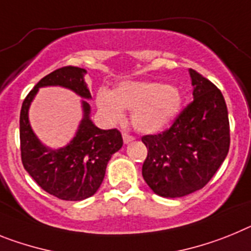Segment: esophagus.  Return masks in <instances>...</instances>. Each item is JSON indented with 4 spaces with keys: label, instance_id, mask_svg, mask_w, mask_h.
I'll use <instances>...</instances> for the list:
<instances>
[{
    "label": "esophagus",
    "instance_id": "obj_1",
    "mask_svg": "<svg viewBox=\"0 0 251 251\" xmlns=\"http://www.w3.org/2000/svg\"><path fill=\"white\" fill-rule=\"evenodd\" d=\"M123 139H124V141H125V143L127 144V143H130V141L134 140V136H131V135H128L127 132H123Z\"/></svg>",
    "mask_w": 251,
    "mask_h": 251
}]
</instances>
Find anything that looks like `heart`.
<instances>
[{
    "instance_id": "1",
    "label": "heart",
    "mask_w": 251,
    "mask_h": 251,
    "mask_svg": "<svg viewBox=\"0 0 251 251\" xmlns=\"http://www.w3.org/2000/svg\"><path fill=\"white\" fill-rule=\"evenodd\" d=\"M96 103L106 123H123L125 110H130L132 126L138 131L152 134L164 130L177 117L182 93L177 87L158 82H124L113 92L100 88Z\"/></svg>"
}]
</instances>
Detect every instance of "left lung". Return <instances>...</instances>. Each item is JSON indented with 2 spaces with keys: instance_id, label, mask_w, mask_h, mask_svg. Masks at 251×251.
Instances as JSON below:
<instances>
[{
  "instance_id": "1",
  "label": "left lung",
  "mask_w": 251,
  "mask_h": 251,
  "mask_svg": "<svg viewBox=\"0 0 251 251\" xmlns=\"http://www.w3.org/2000/svg\"><path fill=\"white\" fill-rule=\"evenodd\" d=\"M189 74L193 101L171 127L141 138L148 149L144 180L162 197H183L203 188L230 148L228 113L221 91L195 69Z\"/></svg>"
}]
</instances>
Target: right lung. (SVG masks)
<instances>
[{"label": "right lung", "mask_w": 251, "mask_h": 251, "mask_svg": "<svg viewBox=\"0 0 251 251\" xmlns=\"http://www.w3.org/2000/svg\"><path fill=\"white\" fill-rule=\"evenodd\" d=\"M86 69L63 67L41 78L26 96L20 112L21 160L26 172L41 188L64 201H82L101 186L108 160L123 147L117 128L101 130L89 120L91 107L82 101L83 119L73 140L58 150L39 141L29 123V107L40 87L60 86L72 89L83 99H91L84 82Z\"/></svg>", "instance_id": "1"}]
</instances>
